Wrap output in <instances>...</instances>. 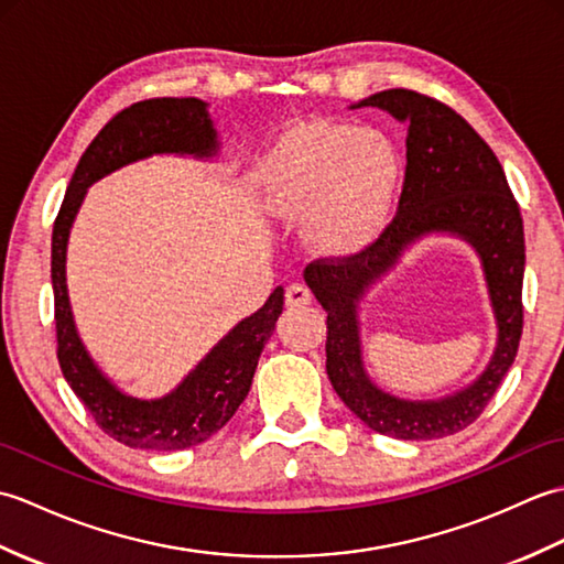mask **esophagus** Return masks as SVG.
<instances>
[{
	"instance_id": "obj_1",
	"label": "esophagus",
	"mask_w": 564,
	"mask_h": 564,
	"mask_svg": "<svg viewBox=\"0 0 564 564\" xmlns=\"http://www.w3.org/2000/svg\"><path fill=\"white\" fill-rule=\"evenodd\" d=\"M310 301H313V293H310L305 283H291L285 289V305L289 307H303L310 305Z\"/></svg>"
}]
</instances>
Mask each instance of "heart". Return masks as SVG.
<instances>
[{"instance_id":"obj_1","label":"heart","mask_w":564,"mask_h":564,"mask_svg":"<svg viewBox=\"0 0 564 564\" xmlns=\"http://www.w3.org/2000/svg\"><path fill=\"white\" fill-rule=\"evenodd\" d=\"M402 182L394 140L378 128L310 121L289 130L259 166L261 196L281 218L313 215L317 245L349 254L390 218Z\"/></svg>"}]
</instances>
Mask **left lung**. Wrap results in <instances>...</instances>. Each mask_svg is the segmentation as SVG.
Here are the masks:
<instances>
[{"instance_id": "8db88e82", "label": "left lung", "mask_w": 564, "mask_h": 564, "mask_svg": "<svg viewBox=\"0 0 564 564\" xmlns=\"http://www.w3.org/2000/svg\"><path fill=\"white\" fill-rule=\"evenodd\" d=\"M358 106H378L410 123L398 213L382 232L349 257L307 263L305 281L327 310V376L341 402L378 434L429 441L458 434L485 412L517 358L523 332V220L492 148L451 106L412 89H386ZM426 231H455L481 251L498 313L496 358L474 386L441 403L390 399L360 364L355 303L368 282Z\"/></svg>"}]
</instances>
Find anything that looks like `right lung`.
Masks as SVG:
<instances>
[{
	"label": "right lung",
	"instance_id": "right-lung-1",
	"mask_svg": "<svg viewBox=\"0 0 564 564\" xmlns=\"http://www.w3.org/2000/svg\"><path fill=\"white\" fill-rule=\"evenodd\" d=\"M158 152L210 158L215 130L206 104L186 99H145L128 106L106 123L84 150L69 178L53 225L51 279L55 295V339L63 376L87 406L94 422L118 443L142 451H184L198 446L230 422L251 388V378L283 310V289H275L254 315L239 322L182 386L162 400H135L116 390L77 337L65 285V249L79 203L97 178Z\"/></svg>",
	"mask_w": 564,
	"mask_h": 564
}]
</instances>
